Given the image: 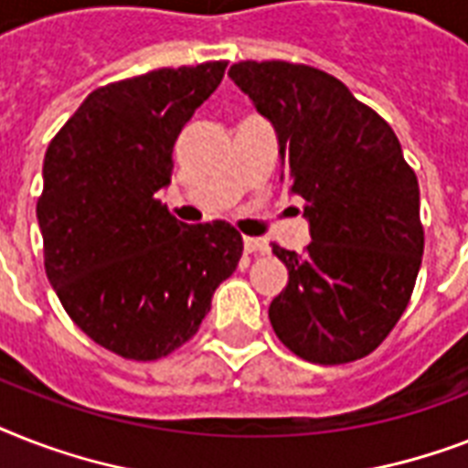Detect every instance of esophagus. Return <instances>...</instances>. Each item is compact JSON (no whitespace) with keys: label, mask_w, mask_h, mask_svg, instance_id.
<instances>
[{"label":"esophagus","mask_w":468,"mask_h":468,"mask_svg":"<svg viewBox=\"0 0 468 468\" xmlns=\"http://www.w3.org/2000/svg\"><path fill=\"white\" fill-rule=\"evenodd\" d=\"M242 248H245L248 255H264V252L270 250V245H267L262 238H250V235H245V238H242Z\"/></svg>","instance_id":"esophagus-1"}]
</instances>
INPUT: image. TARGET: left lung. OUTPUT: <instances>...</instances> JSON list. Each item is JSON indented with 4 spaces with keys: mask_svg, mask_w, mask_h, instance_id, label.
<instances>
[{
    "mask_svg": "<svg viewBox=\"0 0 468 468\" xmlns=\"http://www.w3.org/2000/svg\"><path fill=\"white\" fill-rule=\"evenodd\" d=\"M228 77L274 126L282 182L306 201V252L271 248L289 270L271 327L306 362L362 359L399 323L418 279V176L391 126L323 69L245 60Z\"/></svg>",
    "mask_w": 468,
    "mask_h": 468,
    "instance_id": "left-lung-1",
    "label": "left lung"
}]
</instances>
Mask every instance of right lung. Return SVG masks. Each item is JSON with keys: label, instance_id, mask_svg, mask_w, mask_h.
I'll list each match as a JSON object with an SVG mask.
<instances>
[{"label": "right lung", "instance_id": "right-lung-1", "mask_svg": "<svg viewBox=\"0 0 468 468\" xmlns=\"http://www.w3.org/2000/svg\"><path fill=\"white\" fill-rule=\"evenodd\" d=\"M226 65L106 84L48 145L36 206L48 282L84 335L126 359H160L194 337L240 262L230 223L186 226L157 198L175 141Z\"/></svg>", "mask_w": 468, "mask_h": 468}]
</instances>
